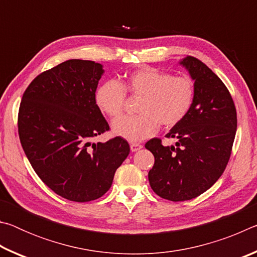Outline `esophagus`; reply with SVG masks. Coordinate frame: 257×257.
I'll use <instances>...</instances> for the list:
<instances>
[{"label": "esophagus", "mask_w": 257, "mask_h": 257, "mask_svg": "<svg viewBox=\"0 0 257 257\" xmlns=\"http://www.w3.org/2000/svg\"><path fill=\"white\" fill-rule=\"evenodd\" d=\"M142 149H143V145L137 144V143H132V144H130V150H132V152H137Z\"/></svg>", "instance_id": "obj_1"}]
</instances>
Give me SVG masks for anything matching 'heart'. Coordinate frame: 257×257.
<instances>
[{
  "label": "heart",
  "mask_w": 257,
  "mask_h": 257,
  "mask_svg": "<svg viewBox=\"0 0 257 257\" xmlns=\"http://www.w3.org/2000/svg\"><path fill=\"white\" fill-rule=\"evenodd\" d=\"M125 90L142 97L137 115L122 116L113 121L115 136L129 142H139L156 133L159 123L165 128L175 127L188 114L194 103L195 87L188 77H173L154 68H142L129 73L123 85L106 80L96 90L97 106L111 118L123 111Z\"/></svg>",
  "instance_id": "b5f03b06"
}]
</instances>
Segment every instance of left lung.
<instances>
[{
	"mask_svg": "<svg viewBox=\"0 0 257 257\" xmlns=\"http://www.w3.org/2000/svg\"><path fill=\"white\" fill-rule=\"evenodd\" d=\"M194 81V103L186 118L170 129L176 144L163 146L153 138L145 147L155 162L149 172L151 188L172 202L199 196L222 175L231 154L237 113L227 87L202 61H179Z\"/></svg>",
	"mask_w": 257,
	"mask_h": 257,
	"instance_id": "obj_1",
	"label": "left lung"
}]
</instances>
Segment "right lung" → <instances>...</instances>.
I'll list each match as a JSON object with an SVG mask.
<instances>
[{"label":"right lung","instance_id":"right-lung-1","mask_svg":"<svg viewBox=\"0 0 257 257\" xmlns=\"http://www.w3.org/2000/svg\"><path fill=\"white\" fill-rule=\"evenodd\" d=\"M103 73L94 61H64L35 78L20 104L18 129L26 156L49 188L72 202L103 196L130 152L121 137L92 143L108 130L95 101Z\"/></svg>","mask_w":257,"mask_h":257}]
</instances>
